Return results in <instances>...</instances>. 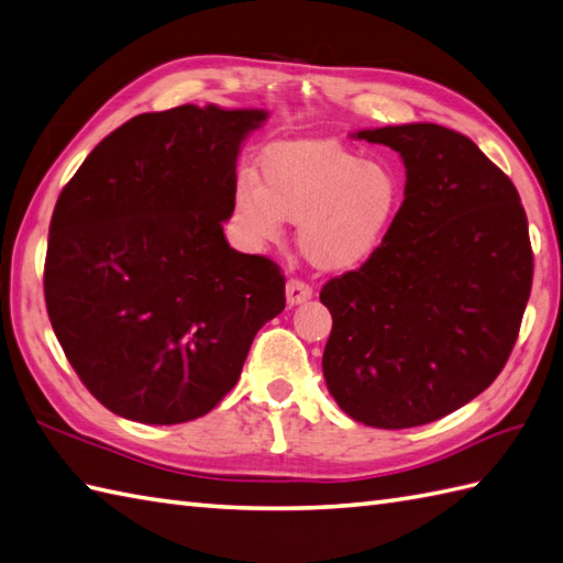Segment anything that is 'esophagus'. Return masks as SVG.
Instances as JSON below:
<instances>
[{"label": "esophagus", "instance_id": "1", "mask_svg": "<svg viewBox=\"0 0 563 563\" xmlns=\"http://www.w3.org/2000/svg\"><path fill=\"white\" fill-rule=\"evenodd\" d=\"M313 296V286L306 284L303 279H289L286 282V301H289V306H298L308 301V298Z\"/></svg>", "mask_w": 563, "mask_h": 563}]
</instances>
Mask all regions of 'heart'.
Wrapping results in <instances>:
<instances>
[{
	"label": "heart",
	"instance_id": "1",
	"mask_svg": "<svg viewBox=\"0 0 563 563\" xmlns=\"http://www.w3.org/2000/svg\"><path fill=\"white\" fill-rule=\"evenodd\" d=\"M402 187L390 166L334 142L274 146L257 183L241 178L233 214L250 243H277L298 223L301 253L324 272L356 269L378 253L397 219Z\"/></svg>",
	"mask_w": 563,
	"mask_h": 563
}]
</instances>
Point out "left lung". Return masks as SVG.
Returning <instances> with one entry per match:
<instances>
[{
    "label": "left lung",
    "instance_id": "left-lung-1",
    "mask_svg": "<svg viewBox=\"0 0 563 563\" xmlns=\"http://www.w3.org/2000/svg\"><path fill=\"white\" fill-rule=\"evenodd\" d=\"M356 136L402 156L405 202L378 253L322 286L324 383L366 427H421L484 393L514 352L532 289L528 217L465 134L415 122Z\"/></svg>",
    "mask_w": 563,
    "mask_h": 563
}]
</instances>
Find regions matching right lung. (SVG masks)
I'll return each mask as SVG.
<instances>
[{
  "label": "right lung",
  "mask_w": 563,
  "mask_h": 563,
  "mask_svg": "<svg viewBox=\"0 0 563 563\" xmlns=\"http://www.w3.org/2000/svg\"><path fill=\"white\" fill-rule=\"evenodd\" d=\"M262 110L178 106L110 132L62 187L45 306L71 368L112 415L205 417L286 306L277 262L233 250L235 158Z\"/></svg>",
  "instance_id": "1"
}]
</instances>
